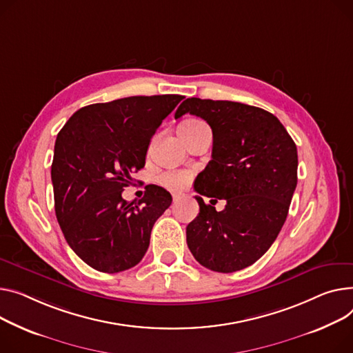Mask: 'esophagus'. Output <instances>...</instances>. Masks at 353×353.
I'll use <instances>...</instances> for the list:
<instances>
[{"label":"esophagus","instance_id":"34e87169","mask_svg":"<svg viewBox=\"0 0 353 353\" xmlns=\"http://www.w3.org/2000/svg\"><path fill=\"white\" fill-rule=\"evenodd\" d=\"M183 197H184V194H181V193H173V201H174V203L181 201Z\"/></svg>","mask_w":353,"mask_h":353}]
</instances>
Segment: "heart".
<instances>
[{
    "label": "heart",
    "mask_w": 353,
    "mask_h": 353,
    "mask_svg": "<svg viewBox=\"0 0 353 353\" xmlns=\"http://www.w3.org/2000/svg\"><path fill=\"white\" fill-rule=\"evenodd\" d=\"M201 125H205V123L200 119H189V121H184L180 126L181 128H196V126H201ZM189 179H190V174L187 172H169V173H164L160 180L164 185L169 187V189L179 190V189H183V187L187 184V181H189Z\"/></svg>",
    "instance_id": "obj_1"
}]
</instances>
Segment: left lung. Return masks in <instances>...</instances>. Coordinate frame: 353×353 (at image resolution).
Instances as JSON below:
<instances>
[{
    "label": "left lung",
    "instance_id": "left-lung-1",
    "mask_svg": "<svg viewBox=\"0 0 353 353\" xmlns=\"http://www.w3.org/2000/svg\"><path fill=\"white\" fill-rule=\"evenodd\" d=\"M185 113L213 130L211 160L194 190L227 201L217 211L196 196L200 213L185 228L187 245L211 271H240L268 251L287 220L298 181L296 146L283 123L261 108L189 98L174 117Z\"/></svg>",
    "mask_w": 353,
    "mask_h": 353
}]
</instances>
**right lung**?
I'll return each mask as SVG.
<instances>
[{"label": "right lung", "mask_w": 353, "mask_h": 353, "mask_svg": "<svg viewBox=\"0 0 353 353\" xmlns=\"http://www.w3.org/2000/svg\"><path fill=\"white\" fill-rule=\"evenodd\" d=\"M183 98L93 103L75 112L58 133L51 166L55 214L66 243L89 267L114 274L145 256L152 228L172 196L153 184L133 205L122 192L130 174L145 168L152 136Z\"/></svg>", "instance_id": "add662e5"}]
</instances>
